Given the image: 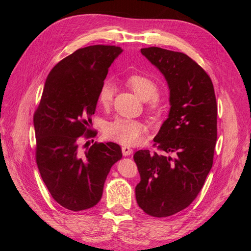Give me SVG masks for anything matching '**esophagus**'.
<instances>
[{
	"label": "esophagus",
	"mask_w": 251,
	"mask_h": 251,
	"mask_svg": "<svg viewBox=\"0 0 251 251\" xmlns=\"http://www.w3.org/2000/svg\"><path fill=\"white\" fill-rule=\"evenodd\" d=\"M123 154H124V156H130L131 154H132V151H133V150L131 149V148H128V147H123Z\"/></svg>",
	"instance_id": "34e87169"
}]
</instances>
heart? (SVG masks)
<instances>
[{
    "mask_svg": "<svg viewBox=\"0 0 251 251\" xmlns=\"http://www.w3.org/2000/svg\"><path fill=\"white\" fill-rule=\"evenodd\" d=\"M126 83L141 100L149 101V110L151 113L158 114L160 112V104L156 100L158 96V86L154 80L140 74H133L126 78ZM113 85L109 81L104 82L98 92V102L102 107H108L113 100ZM103 132L108 139L124 144L126 147H132L142 140L144 126L137 120L118 118L105 126Z\"/></svg>",
    "mask_w": 251,
    "mask_h": 251,
    "instance_id": "heart-1",
    "label": "heart"
}]
</instances>
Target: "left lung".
<instances>
[{"label": "left lung", "mask_w": 251, "mask_h": 251, "mask_svg": "<svg viewBox=\"0 0 251 251\" xmlns=\"http://www.w3.org/2000/svg\"><path fill=\"white\" fill-rule=\"evenodd\" d=\"M141 53L168 81L171 109L154 138L163 154L134 155L140 174L136 200L146 214L164 218L191 205L204 185L214 161L217 100L208 74L184 53L158 47Z\"/></svg>", "instance_id": "8db88e82"}]
</instances>
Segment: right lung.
Masks as SVG:
<instances>
[{
	"mask_svg": "<svg viewBox=\"0 0 251 251\" xmlns=\"http://www.w3.org/2000/svg\"><path fill=\"white\" fill-rule=\"evenodd\" d=\"M121 52L120 47L94 45L60 60L50 71L34 112L37 168L52 198L67 209L95 206L112 165L123 157L114 142H95L86 151L79 146L81 136L96 135L90 128L91 116L109 68Z\"/></svg>",
	"mask_w": 251,
	"mask_h": 251,
	"instance_id": "add662e5",
	"label": "right lung"
}]
</instances>
